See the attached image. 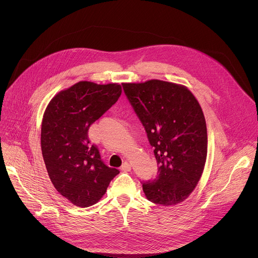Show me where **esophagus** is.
Returning a JSON list of instances; mask_svg holds the SVG:
<instances>
[{"mask_svg": "<svg viewBox=\"0 0 258 258\" xmlns=\"http://www.w3.org/2000/svg\"><path fill=\"white\" fill-rule=\"evenodd\" d=\"M121 170H124V171H130L132 169V166L128 162H123L122 165H121Z\"/></svg>", "mask_w": 258, "mask_h": 258, "instance_id": "obj_1", "label": "esophagus"}]
</instances>
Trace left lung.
<instances>
[{"label":"left lung","instance_id":"obj_1","mask_svg":"<svg viewBox=\"0 0 258 258\" xmlns=\"http://www.w3.org/2000/svg\"><path fill=\"white\" fill-rule=\"evenodd\" d=\"M122 88L157 161L156 177L142 182L147 199L162 206L182 202L197 186L207 156L206 122L198 101L186 87L158 80Z\"/></svg>","mask_w":258,"mask_h":258}]
</instances>
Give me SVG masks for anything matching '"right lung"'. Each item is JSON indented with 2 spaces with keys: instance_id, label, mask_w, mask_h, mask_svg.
Masks as SVG:
<instances>
[{
  "instance_id": "right-lung-1",
  "label": "right lung",
  "mask_w": 258,
  "mask_h": 258,
  "mask_svg": "<svg viewBox=\"0 0 258 258\" xmlns=\"http://www.w3.org/2000/svg\"><path fill=\"white\" fill-rule=\"evenodd\" d=\"M120 95L118 84L80 82L58 93L46 108L41 133L46 168L55 189L77 206L97 203L119 173L101 160L88 133Z\"/></svg>"
}]
</instances>
